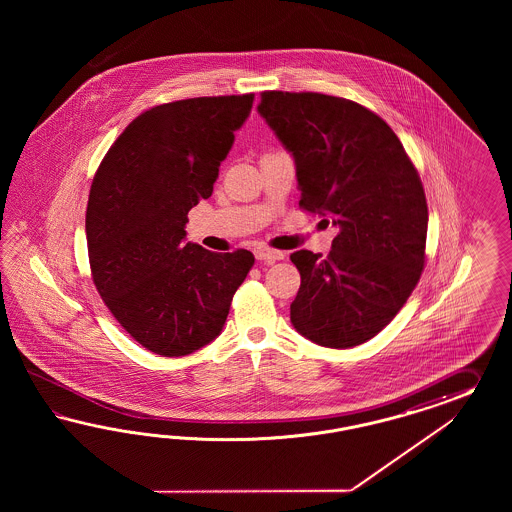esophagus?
<instances>
[{
    "label": "esophagus",
    "mask_w": 512,
    "mask_h": 512,
    "mask_svg": "<svg viewBox=\"0 0 512 512\" xmlns=\"http://www.w3.org/2000/svg\"><path fill=\"white\" fill-rule=\"evenodd\" d=\"M255 257H257L259 261L276 263V261H281V259L285 257V253H283V251H278V249L259 248L255 249Z\"/></svg>",
    "instance_id": "esophagus-1"
}]
</instances>
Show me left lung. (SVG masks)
<instances>
[{"mask_svg":"<svg viewBox=\"0 0 512 512\" xmlns=\"http://www.w3.org/2000/svg\"><path fill=\"white\" fill-rule=\"evenodd\" d=\"M259 114L293 155L300 206L340 229L326 259L300 249L291 323L347 349L402 310L424 268L428 206L402 142L372 110L325 93L263 92Z\"/></svg>","mask_w":512,"mask_h":512,"instance_id":"1","label":"left lung"}]
</instances>
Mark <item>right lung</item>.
<instances>
[{
  "label": "right lung",
  "mask_w": 512,
  "mask_h": 512,
  "mask_svg": "<svg viewBox=\"0 0 512 512\" xmlns=\"http://www.w3.org/2000/svg\"><path fill=\"white\" fill-rule=\"evenodd\" d=\"M253 93L142 112L110 146L86 210L92 278L125 332L161 357L216 340L255 257L186 242L187 212L214 191Z\"/></svg>",
  "instance_id": "right-lung-1"
}]
</instances>
